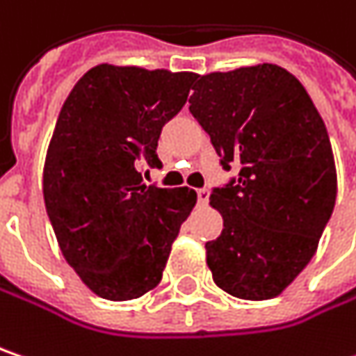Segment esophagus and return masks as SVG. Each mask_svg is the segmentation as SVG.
Wrapping results in <instances>:
<instances>
[{
    "label": "esophagus",
    "instance_id": "esophagus-1",
    "mask_svg": "<svg viewBox=\"0 0 356 356\" xmlns=\"http://www.w3.org/2000/svg\"><path fill=\"white\" fill-rule=\"evenodd\" d=\"M196 194H198V202H200V204H206L208 198H210V190H208V188H198Z\"/></svg>",
    "mask_w": 356,
    "mask_h": 356
}]
</instances>
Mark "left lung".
I'll list each match as a JSON object with an SVG mask.
<instances>
[{
  "mask_svg": "<svg viewBox=\"0 0 356 356\" xmlns=\"http://www.w3.org/2000/svg\"><path fill=\"white\" fill-rule=\"evenodd\" d=\"M190 114L226 172L210 204L224 230L206 242L214 282L244 300L280 294L316 252L337 200L325 122L302 83L275 63L196 76Z\"/></svg>",
  "mask_w": 356,
  "mask_h": 356,
  "instance_id": "1",
  "label": "left lung"
}]
</instances>
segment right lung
Listing matches in <instances>:
<instances>
[{
	"mask_svg": "<svg viewBox=\"0 0 356 356\" xmlns=\"http://www.w3.org/2000/svg\"><path fill=\"white\" fill-rule=\"evenodd\" d=\"M190 72L102 63L63 102L44 168V200L63 258L102 298L132 300L160 280L196 204L190 188L146 186L162 128L186 104Z\"/></svg>",
	"mask_w": 356,
	"mask_h": 356,
	"instance_id": "1",
	"label": "right lung"
}]
</instances>
